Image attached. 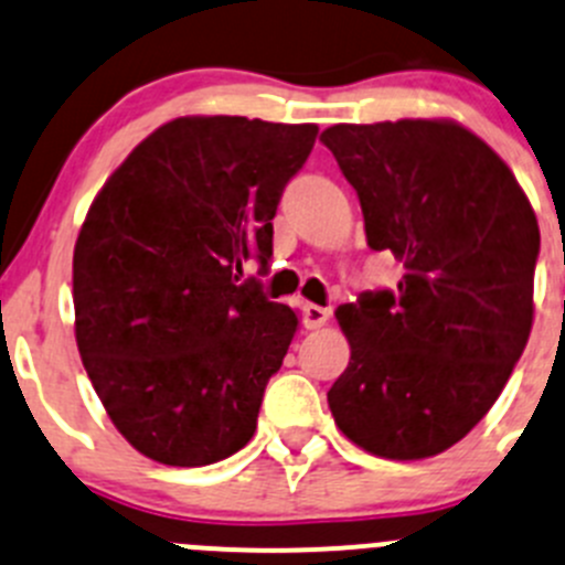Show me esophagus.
<instances>
[{"label":"esophagus","instance_id":"34e87169","mask_svg":"<svg viewBox=\"0 0 565 565\" xmlns=\"http://www.w3.org/2000/svg\"><path fill=\"white\" fill-rule=\"evenodd\" d=\"M300 311H303L306 328H322L328 322V317H331V309H322V306L317 303H306Z\"/></svg>","mask_w":565,"mask_h":565}]
</instances>
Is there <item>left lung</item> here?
I'll list each match as a JSON object with an SVG mask.
<instances>
[{
	"label": "left lung",
	"mask_w": 565,
	"mask_h": 565,
	"mask_svg": "<svg viewBox=\"0 0 565 565\" xmlns=\"http://www.w3.org/2000/svg\"><path fill=\"white\" fill-rule=\"evenodd\" d=\"M359 195L366 245L403 265L337 320L350 364L333 422L392 461L439 456L489 414L533 328L541 234L511 168L445 118L337 124L320 135Z\"/></svg>",
	"instance_id": "8db88e82"
}]
</instances>
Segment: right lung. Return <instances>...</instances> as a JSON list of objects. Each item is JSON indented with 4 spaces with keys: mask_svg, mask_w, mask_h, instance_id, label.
Wrapping results in <instances>:
<instances>
[{
    "mask_svg": "<svg viewBox=\"0 0 565 565\" xmlns=\"http://www.w3.org/2000/svg\"><path fill=\"white\" fill-rule=\"evenodd\" d=\"M315 124L184 115L104 182L74 248L76 348L118 434L168 467L234 456L298 328L234 270L273 256V217Z\"/></svg>",
    "mask_w": 565,
    "mask_h": 565,
    "instance_id": "add662e5",
    "label": "right lung"
}]
</instances>
